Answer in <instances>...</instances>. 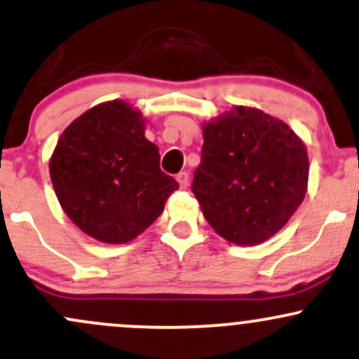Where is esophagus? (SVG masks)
<instances>
[{"mask_svg":"<svg viewBox=\"0 0 359 359\" xmlns=\"http://www.w3.org/2000/svg\"><path fill=\"white\" fill-rule=\"evenodd\" d=\"M177 182H179L180 189H187V186H189V173L187 172L177 173Z\"/></svg>","mask_w":359,"mask_h":359,"instance_id":"obj_1","label":"esophagus"}]
</instances>
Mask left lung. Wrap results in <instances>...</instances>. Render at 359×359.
Listing matches in <instances>:
<instances>
[{"label": "left lung", "instance_id": "left-lung-1", "mask_svg": "<svg viewBox=\"0 0 359 359\" xmlns=\"http://www.w3.org/2000/svg\"><path fill=\"white\" fill-rule=\"evenodd\" d=\"M192 192L216 233L257 245L298 210L309 184L305 143L286 122L237 105L203 126Z\"/></svg>", "mask_w": 359, "mask_h": 359}]
</instances>
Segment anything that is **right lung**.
I'll list each match as a JSON object with an SVG mask.
<instances>
[{
    "label": "right lung",
    "mask_w": 359,
    "mask_h": 359,
    "mask_svg": "<svg viewBox=\"0 0 359 359\" xmlns=\"http://www.w3.org/2000/svg\"><path fill=\"white\" fill-rule=\"evenodd\" d=\"M59 204L86 235L126 243L155 222L179 184L160 170L158 147L128 102L95 105L59 137L49 161Z\"/></svg>",
    "instance_id": "right-lung-1"
}]
</instances>
